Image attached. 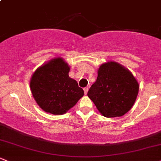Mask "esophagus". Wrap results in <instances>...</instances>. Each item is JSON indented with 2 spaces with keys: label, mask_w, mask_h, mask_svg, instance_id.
I'll list each match as a JSON object with an SVG mask.
<instances>
[{
  "label": "esophagus",
  "mask_w": 161,
  "mask_h": 161,
  "mask_svg": "<svg viewBox=\"0 0 161 161\" xmlns=\"http://www.w3.org/2000/svg\"><path fill=\"white\" fill-rule=\"evenodd\" d=\"M84 94H87V91H88V87H84Z\"/></svg>",
  "instance_id": "34e87169"
}]
</instances>
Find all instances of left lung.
Listing matches in <instances>:
<instances>
[{
    "instance_id": "obj_1",
    "label": "left lung",
    "mask_w": 161,
    "mask_h": 161,
    "mask_svg": "<svg viewBox=\"0 0 161 161\" xmlns=\"http://www.w3.org/2000/svg\"><path fill=\"white\" fill-rule=\"evenodd\" d=\"M138 91L139 84L133 74L119 64L110 61L98 69L97 78L87 96L103 116L115 117L130 110Z\"/></svg>"
}]
</instances>
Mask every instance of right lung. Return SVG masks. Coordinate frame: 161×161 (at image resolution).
Listing matches in <instances>:
<instances>
[{"instance_id":"1","label":"right lung","mask_w":161,"mask_h":161,"mask_svg":"<svg viewBox=\"0 0 161 161\" xmlns=\"http://www.w3.org/2000/svg\"><path fill=\"white\" fill-rule=\"evenodd\" d=\"M70 67L60 58L50 60L33 74L30 87L34 100L42 110L63 114L84 96V90L69 77Z\"/></svg>"}]
</instances>
